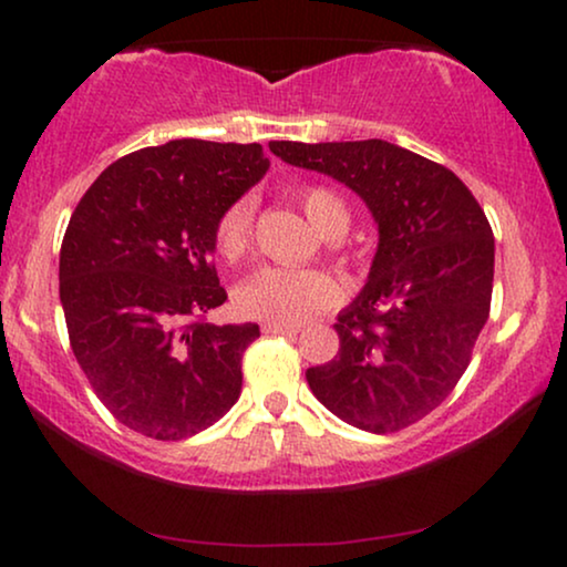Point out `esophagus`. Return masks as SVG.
I'll use <instances>...</instances> for the list:
<instances>
[{
  "instance_id": "esophagus-1",
  "label": "esophagus",
  "mask_w": 567,
  "mask_h": 567,
  "mask_svg": "<svg viewBox=\"0 0 567 567\" xmlns=\"http://www.w3.org/2000/svg\"><path fill=\"white\" fill-rule=\"evenodd\" d=\"M262 332H266V336H297L299 328H297V324H270V322H266V324H262Z\"/></svg>"
}]
</instances>
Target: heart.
<instances>
[{
  "mask_svg": "<svg viewBox=\"0 0 567 567\" xmlns=\"http://www.w3.org/2000/svg\"><path fill=\"white\" fill-rule=\"evenodd\" d=\"M307 219L322 237L343 235L351 214L346 200L328 185L312 183L299 190ZM252 198H237L224 208L214 227L216 252L224 260H243L252 243ZM343 291L328 270L262 266L247 276L235 291V305L247 320L270 324H299L317 312L336 307Z\"/></svg>",
  "mask_w": 567,
  "mask_h": 567,
  "instance_id": "b5f03b06",
  "label": "heart"
}]
</instances>
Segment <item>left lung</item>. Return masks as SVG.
<instances>
[{"mask_svg": "<svg viewBox=\"0 0 567 567\" xmlns=\"http://www.w3.org/2000/svg\"><path fill=\"white\" fill-rule=\"evenodd\" d=\"M270 152L346 183L379 224L369 284L338 315L336 359L307 369L309 390L361 431L408 429L452 394L491 315L487 216L452 169L382 138Z\"/></svg>", "mask_w": 567, "mask_h": 567, "instance_id": "left-lung-1", "label": "left lung"}]
</instances>
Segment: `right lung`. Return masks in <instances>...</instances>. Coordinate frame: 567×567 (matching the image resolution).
Returning a JSON list of instances; mask_svg holds the SVG:
<instances>
[{"label": "right lung", "instance_id": "right-lung-1", "mask_svg": "<svg viewBox=\"0 0 567 567\" xmlns=\"http://www.w3.org/2000/svg\"><path fill=\"white\" fill-rule=\"evenodd\" d=\"M266 169L260 144L175 138L113 162L69 219L59 255L69 343L100 402L142 436H196L239 398L260 328L206 322L227 301L214 227Z\"/></svg>", "mask_w": 567, "mask_h": 567}]
</instances>
